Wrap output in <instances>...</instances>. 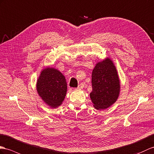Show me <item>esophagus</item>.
Returning a JSON list of instances; mask_svg holds the SVG:
<instances>
[{
  "label": "esophagus",
  "instance_id": "obj_1",
  "mask_svg": "<svg viewBox=\"0 0 154 154\" xmlns=\"http://www.w3.org/2000/svg\"><path fill=\"white\" fill-rule=\"evenodd\" d=\"M84 87V85L83 84H80L78 86V89H83Z\"/></svg>",
  "mask_w": 154,
  "mask_h": 154
}]
</instances>
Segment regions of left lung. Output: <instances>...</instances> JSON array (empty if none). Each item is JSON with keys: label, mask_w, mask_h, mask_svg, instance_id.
Returning <instances> with one entry per match:
<instances>
[{"label": "left lung", "mask_w": 154, "mask_h": 154, "mask_svg": "<svg viewBox=\"0 0 154 154\" xmlns=\"http://www.w3.org/2000/svg\"><path fill=\"white\" fill-rule=\"evenodd\" d=\"M90 97L97 110L110 106L118 99L120 85L117 70L109 58L97 63L92 72Z\"/></svg>", "instance_id": "left-lung-1"}]
</instances>
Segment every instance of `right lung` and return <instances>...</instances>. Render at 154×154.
<instances>
[{
  "mask_svg": "<svg viewBox=\"0 0 154 154\" xmlns=\"http://www.w3.org/2000/svg\"><path fill=\"white\" fill-rule=\"evenodd\" d=\"M36 90L41 98L51 108L61 105L64 100L67 84L65 77L57 69H44L36 84Z\"/></svg>",
  "mask_w": 154,
  "mask_h": 154,
  "instance_id": "add662e5",
  "label": "right lung"
}]
</instances>
